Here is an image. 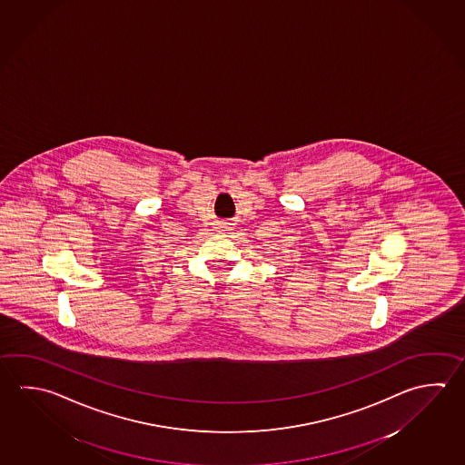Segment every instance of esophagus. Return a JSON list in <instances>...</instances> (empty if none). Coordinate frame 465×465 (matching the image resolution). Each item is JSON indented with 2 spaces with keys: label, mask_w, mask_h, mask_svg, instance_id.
<instances>
[{
  "label": "esophagus",
  "mask_w": 465,
  "mask_h": 465,
  "mask_svg": "<svg viewBox=\"0 0 465 465\" xmlns=\"http://www.w3.org/2000/svg\"><path fill=\"white\" fill-rule=\"evenodd\" d=\"M221 231H231V223H221Z\"/></svg>",
  "instance_id": "1"
}]
</instances>
